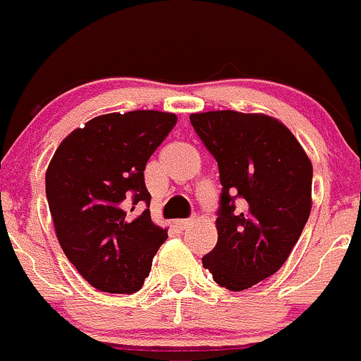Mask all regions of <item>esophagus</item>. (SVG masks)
<instances>
[{
  "instance_id": "obj_1",
  "label": "esophagus",
  "mask_w": 361,
  "mask_h": 361,
  "mask_svg": "<svg viewBox=\"0 0 361 361\" xmlns=\"http://www.w3.org/2000/svg\"><path fill=\"white\" fill-rule=\"evenodd\" d=\"M191 222H192V219H180V221H177V228L185 229L188 226H191Z\"/></svg>"
}]
</instances>
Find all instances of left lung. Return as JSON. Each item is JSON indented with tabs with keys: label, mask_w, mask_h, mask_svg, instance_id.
Returning a JSON list of instances; mask_svg holds the SVG:
<instances>
[{
	"label": "left lung",
	"mask_w": 361,
	"mask_h": 361,
	"mask_svg": "<svg viewBox=\"0 0 361 361\" xmlns=\"http://www.w3.org/2000/svg\"><path fill=\"white\" fill-rule=\"evenodd\" d=\"M219 165L217 245L203 257L215 283L240 292L276 273L311 212L313 165L293 133L259 113L189 116Z\"/></svg>",
	"instance_id": "left-lung-1"
}]
</instances>
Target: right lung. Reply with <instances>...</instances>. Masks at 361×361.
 I'll return each instance as SVG.
<instances>
[{"label":"right lung","mask_w":361,"mask_h":361,"mask_svg":"<svg viewBox=\"0 0 361 361\" xmlns=\"http://www.w3.org/2000/svg\"><path fill=\"white\" fill-rule=\"evenodd\" d=\"M177 123L173 113L130 111L87 121L61 142L47 170V200L66 257L97 290L144 285L166 229L151 221L147 159Z\"/></svg>","instance_id":"add662e5"}]
</instances>
